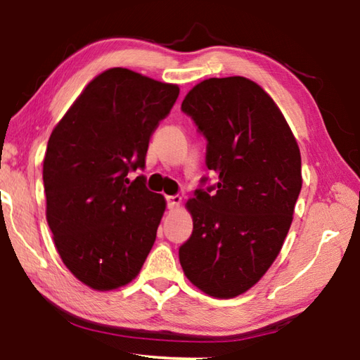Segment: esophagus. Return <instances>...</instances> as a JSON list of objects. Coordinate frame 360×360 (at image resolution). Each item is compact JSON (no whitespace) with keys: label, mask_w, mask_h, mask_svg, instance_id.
Masks as SVG:
<instances>
[{"label":"esophagus","mask_w":360,"mask_h":360,"mask_svg":"<svg viewBox=\"0 0 360 360\" xmlns=\"http://www.w3.org/2000/svg\"><path fill=\"white\" fill-rule=\"evenodd\" d=\"M181 202H182L181 195H172V197H167V203L169 210H178Z\"/></svg>","instance_id":"esophagus-1"}]
</instances>
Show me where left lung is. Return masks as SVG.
<instances>
[{"instance_id":"8db88e82","label":"left lung","mask_w":360,"mask_h":360,"mask_svg":"<svg viewBox=\"0 0 360 360\" xmlns=\"http://www.w3.org/2000/svg\"><path fill=\"white\" fill-rule=\"evenodd\" d=\"M181 109L208 141L206 167L219 181L186 203L193 230L179 262L205 294L233 298L281 251L302 188L300 149L276 103L251 79H206Z\"/></svg>"}]
</instances>
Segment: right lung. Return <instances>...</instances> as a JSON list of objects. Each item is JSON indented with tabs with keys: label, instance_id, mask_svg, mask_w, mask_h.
Returning <instances> with one entry per match:
<instances>
[{
	"label": "right lung",
	"instance_id": "right-lung-1",
	"mask_svg": "<svg viewBox=\"0 0 360 360\" xmlns=\"http://www.w3.org/2000/svg\"><path fill=\"white\" fill-rule=\"evenodd\" d=\"M179 87L127 68L96 76L53 129L42 167L46 217L66 268L95 290L129 284L154 246L167 202L146 187L149 139Z\"/></svg>",
	"mask_w": 360,
	"mask_h": 360
}]
</instances>
